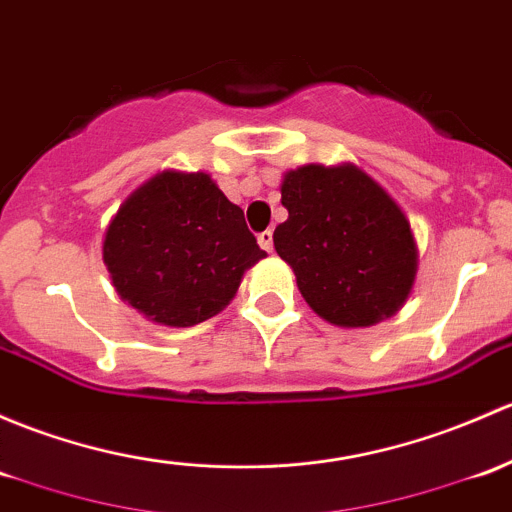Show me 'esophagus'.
I'll return each instance as SVG.
<instances>
[{"label": "esophagus", "instance_id": "esophagus-1", "mask_svg": "<svg viewBox=\"0 0 512 512\" xmlns=\"http://www.w3.org/2000/svg\"><path fill=\"white\" fill-rule=\"evenodd\" d=\"M257 242H260V247H262V250L272 252V247H274V240H272V230H262V233L257 235Z\"/></svg>", "mask_w": 512, "mask_h": 512}]
</instances>
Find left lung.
Here are the masks:
<instances>
[{"instance_id":"obj_1","label":"left lung","mask_w":512,"mask_h":512,"mask_svg":"<svg viewBox=\"0 0 512 512\" xmlns=\"http://www.w3.org/2000/svg\"><path fill=\"white\" fill-rule=\"evenodd\" d=\"M274 250L306 304L336 326H370L410 294L417 247L397 203L355 166H301L282 184Z\"/></svg>"}]
</instances>
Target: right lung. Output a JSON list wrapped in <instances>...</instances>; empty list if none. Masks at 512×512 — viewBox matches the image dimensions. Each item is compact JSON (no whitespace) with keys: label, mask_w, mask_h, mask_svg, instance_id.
I'll use <instances>...</instances> for the list:
<instances>
[{"label":"right lung","mask_w":512,"mask_h":512,"mask_svg":"<svg viewBox=\"0 0 512 512\" xmlns=\"http://www.w3.org/2000/svg\"><path fill=\"white\" fill-rule=\"evenodd\" d=\"M262 257L245 215L208 174H159L122 203L102 242L117 294L164 326L211 319Z\"/></svg>","instance_id":"add662e5"}]
</instances>
